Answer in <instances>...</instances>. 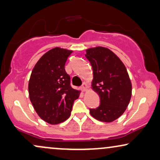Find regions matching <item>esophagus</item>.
Here are the masks:
<instances>
[{
  "label": "esophagus",
  "instance_id": "1",
  "mask_svg": "<svg viewBox=\"0 0 160 160\" xmlns=\"http://www.w3.org/2000/svg\"><path fill=\"white\" fill-rule=\"evenodd\" d=\"M87 88H88V85L86 84V82H82V86H81L82 91H83V92H85V91L87 90Z\"/></svg>",
  "mask_w": 160,
  "mask_h": 160
}]
</instances>
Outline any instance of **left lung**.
<instances>
[{"label":"left lung","mask_w":160,"mask_h":160,"mask_svg":"<svg viewBox=\"0 0 160 160\" xmlns=\"http://www.w3.org/2000/svg\"><path fill=\"white\" fill-rule=\"evenodd\" d=\"M86 58L93 68L92 88L100 96V106L90 108L93 117L111 122L128 107L132 86L123 62L108 48L98 46L86 50Z\"/></svg>","instance_id":"left-lung-1"}]
</instances>
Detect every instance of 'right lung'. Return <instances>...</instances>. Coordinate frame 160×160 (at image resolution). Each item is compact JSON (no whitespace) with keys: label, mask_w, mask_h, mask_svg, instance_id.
<instances>
[{"label":"right lung","mask_w":160,"mask_h":160,"mask_svg":"<svg viewBox=\"0 0 160 160\" xmlns=\"http://www.w3.org/2000/svg\"><path fill=\"white\" fill-rule=\"evenodd\" d=\"M71 50L56 47L43 54L32 70L29 94L32 106L42 120L52 125L67 120L80 91L70 85L65 63Z\"/></svg>","instance_id":"1"}]
</instances>
